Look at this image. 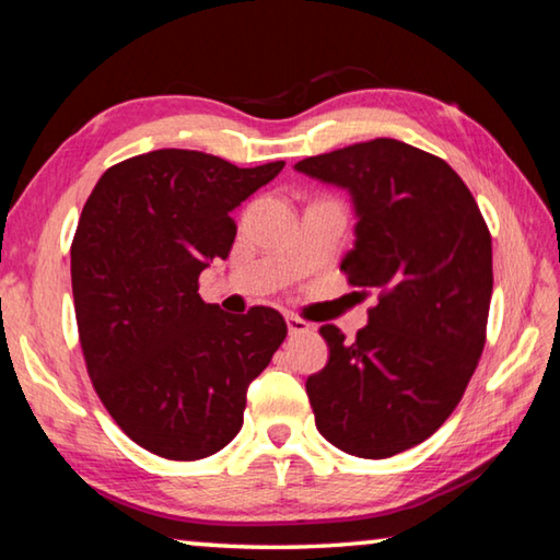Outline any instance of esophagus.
<instances>
[{
  "instance_id": "obj_1",
  "label": "esophagus",
  "mask_w": 560,
  "mask_h": 560,
  "mask_svg": "<svg viewBox=\"0 0 560 560\" xmlns=\"http://www.w3.org/2000/svg\"><path fill=\"white\" fill-rule=\"evenodd\" d=\"M287 326H289V334L291 336L308 334V328H311V324H306V320L299 318V316H287Z\"/></svg>"
}]
</instances>
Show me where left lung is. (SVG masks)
Masks as SVG:
<instances>
[{
  "mask_svg": "<svg viewBox=\"0 0 560 560\" xmlns=\"http://www.w3.org/2000/svg\"><path fill=\"white\" fill-rule=\"evenodd\" d=\"M293 167L348 189L355 242L340 269L377 291L353 343L320 326L328 363L306 381L316 428L355 457H393L440 430L485 350L494 287L487 222L444 160L393 138Z\"/></svg>",
  "mask_w": 560,
  "mask_h": 560,
  "instance_id": "left-lung-1",
  "label": "left lung"
}]
</instances>
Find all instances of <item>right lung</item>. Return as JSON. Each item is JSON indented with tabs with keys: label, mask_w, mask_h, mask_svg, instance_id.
<instances>
[{
	"label": "right lung",
	"mask_w": 560,
	"mask_h": 560,
	"mask_svg": "<svg viewBox=\"0 0 560 560\" xmlns=\"http://www.w3.org/2000/svg\"><path fill=\"white\" fill-rule=\"evenodd\" d=\"M197 150H153L108 167L71 244L75 324L93 387L140 447L192 462L242 430L246 390L287 338L279 311L224 314L197 279L226 259L232 212L283 170Z\"/></svg>",
	"instance_id": "1"
}]
</instances>
